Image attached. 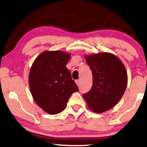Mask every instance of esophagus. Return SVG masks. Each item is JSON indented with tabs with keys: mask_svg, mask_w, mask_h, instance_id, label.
Instances as JSON below:
<instances>
[{
	"mask_svg": "<svg viewBox=\"0 0 147 147\" xmlns=\"http://www.w3.org/2000/svg\"><path fill=\"white\" fill-rule=\"evenodd\" d=\"M75 82H76V84H77V86H80V80H76V81H75Z\"/></svg>",
	"mask_w": 147,
	"mask_h": 147,
	"instance_id": "esophagus-1",
	"label": "esophagus"
}]
</instances>
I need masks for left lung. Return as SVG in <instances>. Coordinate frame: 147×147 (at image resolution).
<instances>
[{
    "mask_svg": "<svg viewBox=\"0 0 147 147\" xmlns=\"http://www.w3.org/2000/svg\"><path fill=\"white\" fill-rule=\"evenodd\" d=\"M93 74V86L83 95L88 108L102 113L114 107L123 96L128 75L122 61L108 52L85 55Z\"/></svg>",
    "mask_w": 147,
    "mask_h": 147,
    "instance_id": "1",
    "label": "left lung"
}]
</instances>
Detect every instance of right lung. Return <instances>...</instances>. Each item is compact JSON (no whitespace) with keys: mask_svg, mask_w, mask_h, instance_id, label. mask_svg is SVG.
<instances>
[{"mask_svg":"<svg viewBox=\"0 0 147 147\" xmlns=\"http://www.w3.org/2000/svg\"><path fill=\"white\" fill-rule=\"evenodd\" d=\"M70 58V54L65 51H45L30 67V93L36 104L49 114L63 112L72 93L79 91L66 67Z\"/></svg>","mask_w":147,"mask_h":147,"instance_id":"obj_1","label":"right lung"}]
</instances>
